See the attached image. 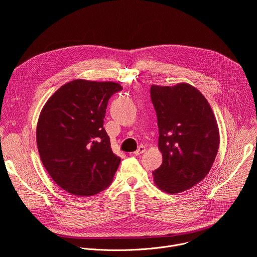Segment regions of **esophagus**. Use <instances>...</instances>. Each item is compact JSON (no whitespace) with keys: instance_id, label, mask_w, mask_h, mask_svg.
<instances>
[{"instance_id":"esophagus-1","label":"esophagus","mask_w":257,"mask_h":257,"mask_svg":"<svg viewBox=\"0 0 257 257\" xmlns=\"http://www.w3.org/2000/svg\"><path fill=\"white\" fill-rule=\"evenodd\" d=\"M145 151H146V149L144 148V146H143V145H140V146H139V148H138V150H137L136 152H134L133 154H134L135 156H140L141 154L145 153Z\"/></svg>"}]
</instances>
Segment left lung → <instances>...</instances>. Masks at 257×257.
Returning a JSON list of instances; mask_svg holds the SVG:
<instances>
[{"label":"left lung","mask_w":257,"mask_h":257,"mask_svg":"<svg viewBox=\"0 0 257 257\" xmlns=\"http://www.w3.org/2000/svg\"><path fill=\"white\" fill-rule=\"evenodd\" d=\"M151 96L163 155V164L153 172L155 184L166 193H180L210 171L219 146L217 123L207 99L188 83L154 84Z\"/></svg>","instance_id":"8db88e82"}]
</instances>
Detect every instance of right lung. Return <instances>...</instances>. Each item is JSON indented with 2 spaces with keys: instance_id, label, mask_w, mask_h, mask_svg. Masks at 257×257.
<instances>
[{
  "instance_id": "add662e5",
  "label": "right lung",
  "mask_w": 257,
  "mask_h": 257,
  "mask_svg": "<svg viewBox=\"0 0 257 257\" xmlns=\"http://www.w3.org/2000/svg\"><path fill=\"white\" fill-rule=\"evenodd\" d=\"M123 87L112 81L75 79L46 102L36 144L49 175L65 191L92 196L111 184L121 159L103 128L108 98Z\"/></svg>"
}]
</instances>
